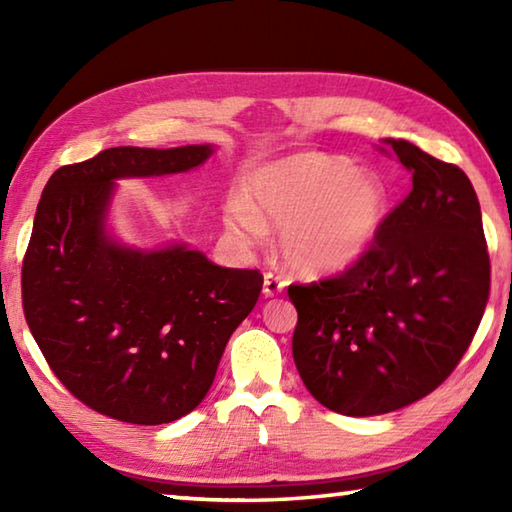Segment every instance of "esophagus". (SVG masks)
I'll use <instances>...</instances> for the list:
<instances>
[{"label": "esophagus", "mask_w": 512, "mask_h": 512, "mask_svg": "<svg viewBox=\"0 0 512 512\" xmlns=\"http://www.w3.org/2000/svg\"><path fill=\"white\" fill-rule=\"evenodd\" d=\"M284 291V280L280 275L275 273H266L264 275V296L266 298H275L280 296V293Z\"/></svg>", "instance_id": "obj_1"}]
</instances>
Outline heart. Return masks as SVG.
Masks as SVG:
<instances>
[{"mask_svg":"<svg viewBox=\"0 0 512 512\" xmlns=\"http://www.w3.org/2000/svg\"><path fill=\"white\" fill-rule=\"evenodd\" d=\"M386 214V189L339 155L298 153L250 173L244 198H230L225 223L244 244L282 228L280 248L305 275L339 273L359 262Z\"/></svg>","mask_w":512,"mask_h":512,"instance_id":"1","label":"heart"}]
</instances>
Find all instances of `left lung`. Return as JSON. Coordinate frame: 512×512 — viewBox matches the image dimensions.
Wrapping results in <instances>:
<instances>
[{
  "label": "left lung",
  "mask_w": 512,
  "mask_h": 512,
  "mask_svg": "<svg viewBox=\"0 0 512 512\" xmlns=\"http://www.w3.org/2000/svg\"><path fill=\"white\" fill-rule=\"evenodd\" d=\"M386 144L413 173L409 196L384 216L359 262L289 287L300 377L329 411L354 418L391 413L436 391L470 348L490 296L470 178L411 142Z\"/></svg>",
  "instance_id": "1"
}]
</instances>
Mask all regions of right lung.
<instances>
[{
  "mask_svg": "<svg viewBox=\"0 0 512 512\" xmlns=\"http://www.w3.org/2000/svg\"><path fill=\"white\" fill-rule=\"evenodd\" d=\"M212 146H115L65 164L42 192L22 262L24 318L49 368L108 418L164 424L210 391L225 343L262 293L257 268L198 250H133L106 232L117 178L194 169Z\"/></svg>",
  "mask_w": 512,
  "mask_h": 512,
  "instance_id": "obj_1",
  "label": "right lung"
}]
</instances>
